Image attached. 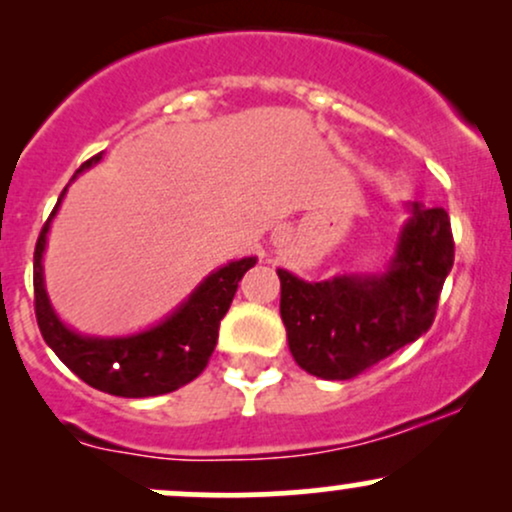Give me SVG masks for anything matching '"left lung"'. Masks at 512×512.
Returning a JSON list of instances; mask_svg holds the SVG:
<instances>
[{
  "mask_svg": "<svg viewBox=\"0 0 512 512\" xmlns=\"http://www.w3.org/2000/svg\"><path fill=\"white\" fill-rule=\"evenodd\" d=\"M385 272L303 281L276 269L281 320L296 363L322 380H351L428 332L455 260L445 209L407 204Z\"/></svg>",
  "mask_w": 512,
  "mask_h": 512,
  "instance_id": "obj_1",
  "label": "left lung"
}]
</instances>
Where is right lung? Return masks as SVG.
I'll return each instance as SVG.
<instances>
[{
  "instance_id": "1",
  "label": "right lung",
  "mask_w": 512,
  "mask_h": 512,
  "mask_svg": "<svg viewBox=\"0 0 512 512\" xmlns=\"http://www.w3.org/2000/svg\"><path fill=\"white\" fill-rule=\"evenodd\" d=\"M101 156L103 154H98L86 161L72 180L96 166ZM67 187L57 199L50 219L45 221L33 255L35 317H38L45 344L86 385L108 395L156 397L192 383L207 368L211 351L219 339L223 315L228 313L238 291V281L250 267H255L257 257H243L211 272L166 320L149 330L125 334V337H86L64 325L60 315L55 313L43 276V252L48 245L50 223L67 195Z\"/></svg>"
}]
</instances>
